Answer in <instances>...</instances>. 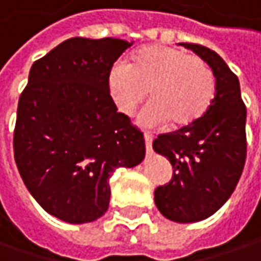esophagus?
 <instances>
[{"mask_svg": "<svg viewBox=\"0 0 261 261\" xmlns=\"http://www.w3.org/2000/svg\"><path fill=\"white\" fill-rule=\"evenodd\" d=\"M145 145H146V152L152 151V136L149 133H145Z\"/></svg>", "mask_w": 261, "mask_h": 261, "instance_id": "obj_1", "label": "esophagus"}]
</instances>
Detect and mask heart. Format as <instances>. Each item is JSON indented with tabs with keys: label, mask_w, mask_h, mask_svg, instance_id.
<instances>
[{
	"label": "heart",
	"mask_w": 261,
	"mask_h": 261,
	"mask_svg": "<svg viewBox=\"0 0 261 261\" xmlns=\"http://www.w3.org/2000/svg\"><path fill=\"white\" fill-rule=\"evenodd\" d=\"M107 92L116 110L131 116L149 92L152 105L140 116L145 125L170 122L185 128L199 122L215 97V76L204 61L182 49L148 44L133 52L127 65L107 74Z\"/></svg>",
	"instance_id": "1"
}]
</instances>
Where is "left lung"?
Listing matches in <instances>:
<instances>
[{
	"mask_svg": "<svg viewBox=\"0 0 261 261\" xmlns=\"http://www.w3.org/2000/svg\"><path fill=\"white\" fill-rule=\"evenodd\" d=\"M204 61L215 76V97L199 122L160 134L152 143L172 167V180L158 187V211L175 223H197L214 215L234 191L247 158V109L238 76L209 47L179 43Z\"/></svg>",
	"mask_w": 261,
	"mask_h": 261,
	"instance_id": "obj_1",
	"label": "left lung"
}]
</instances>
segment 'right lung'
Instances as JSON below:
<instances>
[{
	"label": "right lung",
	"mask_w": 261,
	"mask_h": 261,
	"mask_svg": "<svg viewBox=\"0 0 261 261\" xmlns=\"http://www.w3.org/2000/svg\"><path fill=\"white\" fill-rule=\"evenodd\" d=\"M131 44L68 38L33 64L20 94L16 166L37 203L65 223L105 215L112 173L145 158L142 131L118 113L107 92V74Z\"/></svg>",
	"instance_id": "right-lung-1"
}]
</instances>
